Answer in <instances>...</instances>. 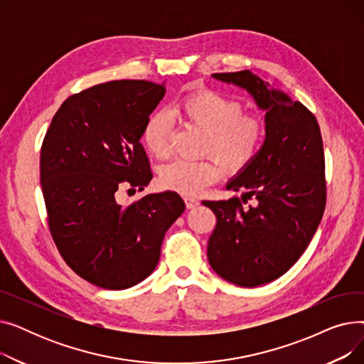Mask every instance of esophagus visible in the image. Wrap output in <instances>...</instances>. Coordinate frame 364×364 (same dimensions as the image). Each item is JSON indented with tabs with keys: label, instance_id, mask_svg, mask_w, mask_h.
Listing matches in <instances>:
<instances>
[{
	"label": "esophagus",
	"instance_id": "esophagus-1",
	"mask_svg": "<svg viewBox=\"0 0 364 364\" xmlns=\"http://www.w3.org/2000/svg\"><path fill=\"white\" fill-rule=\"evenodd\" d=\"M184 202H186V206H187L188 209H193V208L199 206V200H198L196 198H192V196H186V198H184Z\"/></svg>",
	"mask_w": 364,
	"mask_h": 364
}]
</instances>
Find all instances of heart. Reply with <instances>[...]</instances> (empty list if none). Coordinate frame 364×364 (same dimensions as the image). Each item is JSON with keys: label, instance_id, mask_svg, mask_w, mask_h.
I'll use <instances>...</instances> for the list:
<instances>
[{"label": "heart", "instance_id": "heart-1", "mask_svg": "<svg viewBox=\"0 0 364 364\" xmlns=\"http://www.w3.org/2000/svg\"><path fill=\"white\" fill-rule=\"evenodd\" d=\"M176 112L205 132L202 153L213 156L200 161L177 159L161 169V186L181 195H198L217 181L221 176L220 163L232 174L245 169L257 158L265 139V125L258 117L243 113L240 102L215 91L187 95ZM169 137L171 121L166 113H151L143 128L147 150L159 159L166 158Z\"/></svg>", "mask_w": 364, "mask_h": 364}]
</instances>
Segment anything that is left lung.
Segmentation results:
<instances>
[{
	"label": "left lung",
	"mask_w": 364,
	"mask_h": 364,
	"mask_svg": "<svg viewBox=\"0 0 364 364\" xmlns=\"http://www.w3.org/2000/svg\"><path fill=\"white\" fill-rule=\"evenodd\" d=\"M250 92L265 112V140L257 158L228 180L257 203L239 198L203 200L217 225L208 240V261L224 280L255 288L288 272L307 250L326 205L321 134L314 114L251 70L213 73Z\"/></svg>",
	"instance_id": "obj_1"
}]
</instances>
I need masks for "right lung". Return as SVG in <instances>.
<instances>
[{"label": "right lung", "mask_w": 364, "mask_h": 364, "mask_svg": "<svg viewBox=\"0 0 364 364\" xmlns=\"http://www.w3.org/2000/svg\"><path fill=\"white\" fill-rule=\"evenodd\" d=\"M165 82L121 80L70 95L41 147V187L54 243L70 269L121 291L156 269L168 228L186 209L176 192L121 205L122 187L144 190L153 174L140 143Z\"/></svg>", "instance_id": "right-lung-1"}]
</instances>
